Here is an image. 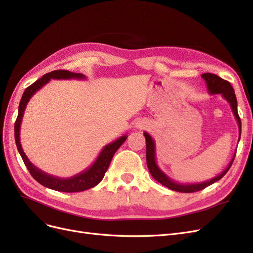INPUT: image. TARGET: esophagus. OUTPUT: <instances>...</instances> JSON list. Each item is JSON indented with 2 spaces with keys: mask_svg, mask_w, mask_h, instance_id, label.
I'll use <instances>...</instances> for the list:
<instances>
[{
  "mask_svg": "<svg viewBox=\"0 0 253 253\" xmlns=\"http://www.w3.org/2000/svg\"><path fill=\"white\" fill-rule=\"evenodd\" d=\"M142 126H145V125H144V124H140V125H139V127H142Z\"/></svg>",
  "mask_w": 253,
  "mask_h": 253,
  "instance_id": "esophagus-1",
  "label": "esophagus"
}]
</instances>
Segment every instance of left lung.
<instances>
[{"label":"left lung","instance_id":"left-lung-1","mask_svg":"<svg viewBox=\"0 0 253 253\" xmlns=\"http://www.w3.org/2000/svg\"><path fill=\"white\" fill-rule=\"evenodd\" d=\"M202 78L206 81L207 88H208V91L211 95L220 94L221 97H223L225 100L229 104H230L234 117L237 121V125H239V141H240L241 132H242V124H241L239 113H237V101H236V97H235V93H234V89H233L232 85L228 81L218 77V76L214 75V74H210V73L203 74ZM143 135L145 137V142H147V164H148V168H149V171H150L151 175L154 177L155 180L162 183V185H164L165 187L169 188L170 190H173V191H177V192H182V193L196 192V191H201V190L205 189L206 187H208L215 181L219 180L228 172V170L230 169V167H231L233 160H234V157H235V153H234L233 157L231 158L230 163H229L226 169L220 174L215 176V177L211 178L210 180H206L203 182H194V183L175 182L170 177H168V176L159 169V167L156 163L155 141L153 140L151 135L148 134L147 132H144Z\"/></svg>","mask_w":253,"mask_h":253}]
</instances>
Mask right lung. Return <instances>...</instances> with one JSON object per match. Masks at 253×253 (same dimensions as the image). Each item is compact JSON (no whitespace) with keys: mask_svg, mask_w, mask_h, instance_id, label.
I'll return each mask as SVG.
<instances>
[{"mask_svg":"<svg viewBox=\"0 0 253 253\" xmlns=\"http://www.w3.org/2000/svg\"><path fill=\"white\" fill-rule=\"evenodd\" d=\"M50 79H85V76L68 71H53L44 75L41 79L37 80L35 83L32 84V85H29L25 89L24 93H23V96L21 98V101L19 104V114L16 120V124H14V138H16V144L23 162H24L27 168V170L32 174L33 177L38 182L41 183L42 186L56 191H60V192H81V191L97 186L98 183L102 180L105 172L108 171V168L111 164V160L114 154L120 148V145L126 141L127 136H121L115 141L106 144L100 152V154L98 155L93 165L87 168L86 170L82 171L77 175L72 176L70 178L56 177V176L49 175L41 171L40 169H38L36 166H34L29 162V159L27 158L24 151L22 149V145L20 142V128L23 115H24L26 105L30 100V98H32L34 94L37 93L41 87H43L45 84L48 83Z\"/></svg>","mask_w":253,"mask_h":253,"instance_id":"obj_1","label":"right lung"}]
</instances>
